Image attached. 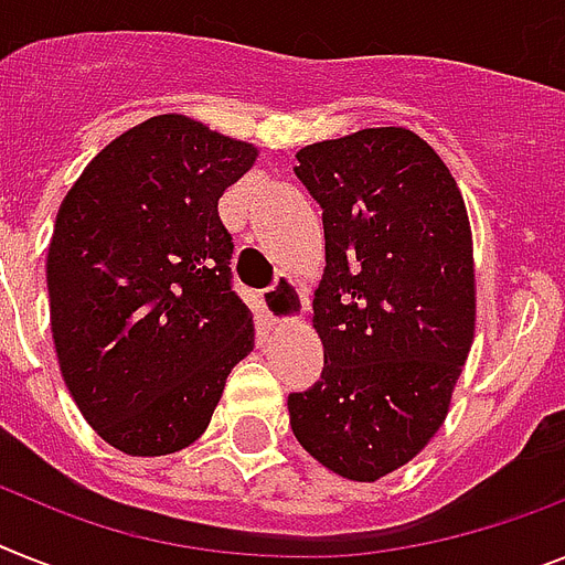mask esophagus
<instances>
[{
    "label": "esophagus",
    "instance_id": "obj_1",
    "mask_svg": "<svg viewBox=\"0 0 565 565\" xmlns=\"http://www.w3.org/2000/svg\"><path fill=\"white\" fill-rule=\"evenodd\" d=\"M263 306L274 323H297L306 311V297L294 279L279 277L271 288L263 291Z\"/></svg>",
    "mask_w": 565,
    "mask_h": 565
}]
</instances>
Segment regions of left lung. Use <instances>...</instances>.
Returning <instances> with one entry per match:
<instances>
[{"mask_svg":"<svg viewBox=\"0 0 565 565\" xmlns=\"http://www.w3.org/2000/svg\"><path fill=\"white\" fill-rule=\"evenodd\" d=\"M323 210L315 291L323 372L288 395L291 430L320 465L375 482L436 436L477 326L465 199L436 149L404 126L297 152Z\"/></svg>","mask_w":565,"mask_h":565,"instance_id":"left-lung-1","label":"left lung"}]
</instances>
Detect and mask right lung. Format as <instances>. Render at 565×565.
Segmentation results:
<instances>
[{"label":"right lung","instance_id":"add662e5","mask_svg":"<svg viewBox=\"0 0 565 565\" xmlns=\"http://www.w3.org/2000/svg\"><path fill=\"white\" fill-rule=\"evenodd\" d=\"M256 147L158 115L100 149L60 204L49 245L60 372L95 433L167 456L207 430L254 317L231 286L218 199Z\"/></svg>","mask_w":565,"mask_h":565}]
</instances>
